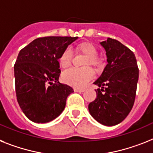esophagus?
Here are the masks:
<instances>
[{
	"label": "esophagus",
	"instance_id": "1",
	"mask_svg": "<svg viewBox=\"0 0 153 153\" xmlns=\"http://www.w3.org/2000/svg\"><path fill=\"white\" fill-rule=\"evenodd\" d=\"M74 90L75 92H79V93H82V92L84 91V89H79V88H74Z\"/></svg>",
	"mask_w": 153,
	"mask_h": 153
}]
</instances>
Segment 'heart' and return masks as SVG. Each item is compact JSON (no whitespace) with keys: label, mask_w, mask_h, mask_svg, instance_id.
<instances>
[{"label":"heart","mask_w":153,"mask_h":153,"mask_svg":"<svg viewBox=\"0 0 153 153\" xmlns=\"http://www.w3.org/2000/svg\"><path fill=\"white\" fill-rule=\"evenodd\" d=\"M76 51L84 54L88 57L85 65H92L97 67L100 65V62L97 59L98 51L96 48L91 43L84 42L76 47ZM59 64L62 68L69 67L72 62V53L69 49H65L62 52L59 57ZM94 74L91 69L87 68L84 69H77L72 68L65 70L62 74V78L65 84L74 86L76 88H83L88 81L93 78Z\"/></svg>","instance_id":"obj_1"}]
</instances>
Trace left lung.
<instances>
[{
  "instance_id": "8db88e82",
  "label": "left lung",
  "mask_w": 153,
  "mask_h": 153,
  "mask_svg": "<svg viewBox=\"0 0 153 153\" xmlns=\"http://www.w3.org/2000/svg\"><path fill=\"white\" fill-rule=\"evenodd\" d=\"M108 64L96 81L97 98L88 105L95 120L105 126H115L127 117L134 105L138 67L135 55L120 41L107 38L100 42Z\"/></svg>"
}]
</instances>
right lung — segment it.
I'll use <instances>...</instances> for the list:
<instances>
[{
	"instance_id": "obj_1",
	"label": "right lung",
	"mask_w": 153,
	"mask_h": 153,
	"mask_svg": "<svg viewBox=\"0 0 153 153\" xmlns=\"http://www.w3.org/2000/svg\"><path fill=\"white\" fill-rule=\"evenodd\" d=\"M77 36H45L33 40L19 51L14 66L17 101L26 117L45 123L62 113L74 92L59 82V57Z\"/></svg>"
}]
</instances>
